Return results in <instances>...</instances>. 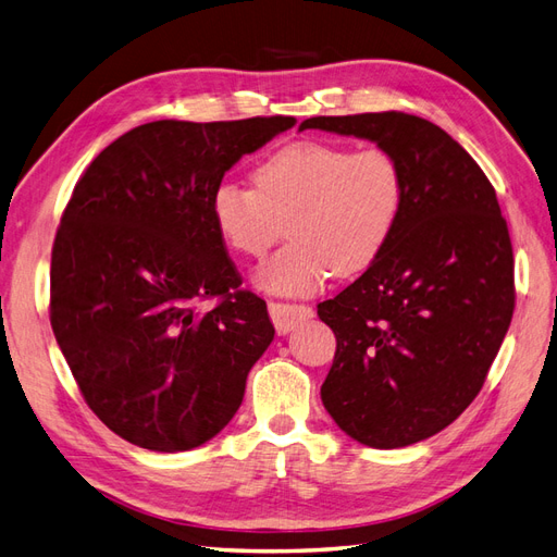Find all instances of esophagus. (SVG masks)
<instances>
[{"instance_id":"1","label":"esophagus","mask_w":557,"mask_h":557,"mask_svg":"<svg viewBox=\"0 0 557 557\" xmlns=\"http://www.w3.org/2000/svg\"><path fill=\"white\" fill-rule=\"evenodd\" d=\"M269 315H272L274 327L285 334L297 327L305 320L313 318V309L309 305H283V301H269Z\"/></svg>"}]
</instances>
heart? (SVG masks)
Here are the masks:
<instances>
[{"label": "heart", "mask_w": 557, "mask_h": 557, "mask_svg": "<svg viewBox=\"0 0 557 557\" xmlns=\"http://www.w3.org/2000/svg\"><path fill=\"white\" fill-rule=\"evenodd\" d=\"M256 188L225 178L211 193V218L225 246L262 258L288 218L293 239L256 276L264 290L311 295L334 276L372 264L391 242L407 201V176L385 148L352 150L305 139L267 156Z\"/></svg>", "instance_id": "1"}]
</instances>
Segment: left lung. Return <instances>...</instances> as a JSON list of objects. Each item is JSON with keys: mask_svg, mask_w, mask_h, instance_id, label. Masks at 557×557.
I'll return each mask as SVG.
<instances>
[{"mask_svg": "<svg viewBox=\"0 0 557 557\" xmlns=\"http://www.w3.org/2000/svg\"><path fill=\"white\" fill-rule=\"evenodd\" d=\"M325 129L391 150L407 201L391 242L318 315L336 336L320 387L350 440L401 448L442 432L483 387L513 315V248L491 181L425 117L318 115Z\"/></svg>", "mask_w": 557, "mask_h": 557, "instance_id": "obj_1", "label": "left lung"}]
</instances>
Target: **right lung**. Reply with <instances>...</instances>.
<instances>
[{
    "label": "right lung",
    "mask_w": 557,
    "mask_h": 557,
    "mask_svg": "<svg viewBox=\"0 0 557 557\" xmlns=\"http://www.w3.org/2000/svg\"><path fill=\"white\" fill-rule=\"evenodd\" d=\"M295 123H146L78 178L50 258V325L88 407L125 442L190 450L242 407L274 325L242 290L211 193Z\"/></svg>",
    "instance_id": "obj_1"
}]
</instances>
